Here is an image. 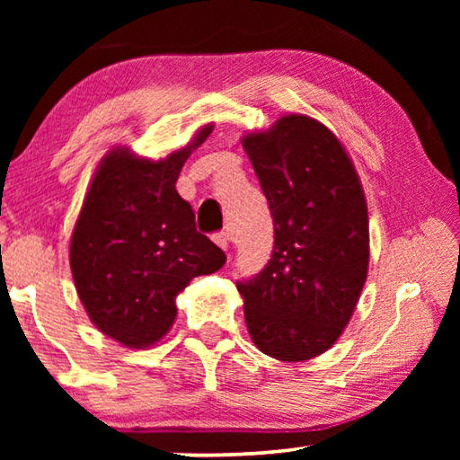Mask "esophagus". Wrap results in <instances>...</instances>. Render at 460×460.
Listing matches in <instances>:
<instances>
[{
  "label": "esophagus",
  "instance_id": "esophagus-1",
  "mask_svg": "<svg viewBox=\"0 0 460 460\" xmlns=\"http://www.w3.org/2000/svg\"><path fill=\"white\" fill-rule=\"evenodd\" d=\"M213 239H215V243H217V245L223 247L225 252H229V245H231V235H229V231H219V233H215Z\"/></svg>",
  "mask_w": 460,
  "mask_h": 460
}]
</instances>
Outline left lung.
<instances>
[{
	"label": "left lung",
	"instance_id": "1",
	"mask_svg": "<svg viewBox=\"0 0 460 460\" xmlns=\"http://www.w3.org/2000/svg\"><path fill=\"white\" fill-rule=\"evenodd\" d=\"M274 219V252L237 282L261 353L306 361L341 337L369 268L367 202L345 147L321 121L284 115L243 137Z\"/></svg>",
	"mask_w": 460,
	"mask_h": 460
}]
</instances>
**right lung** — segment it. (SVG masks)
Here are the masks:
<instances>
[{
    "label": "right lung",
    "mask_w": 460,
    "mask_h": 460,
    "mask_svg": "<svg viewBox=\"0 0 460 460\" xmlns=\"http://www.w3.org/2000/svg\"><path fill=\"white\" fill-rule=\"evenodd\" d=\"M213 123L166 160L109 152L97 168L71 237L76 292L93 324L131 349L154 345L176 318V296L227 255L197 231L176 190L178 174Z\"/></svg>",
    "instance_id": "obj_1"
}]
</instances>
